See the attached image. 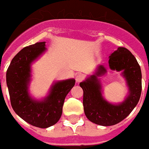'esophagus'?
Here are the masks:
<instances>
[{"label":"esophagus","instance_id":"1","mask_svg":"<svg viewBox=\"0 0 149 149\" xmlns=\"http://www.w3.org/2000/svg\"><path fill=\"white\" fill-rule=\"evenodd\" d=\"M84 79V77L82 75V74H78V75H76L75 77V81L77 83H80V82H81Z\"/></svg>","mask_w":149,"mask_h":149}]
</instances>
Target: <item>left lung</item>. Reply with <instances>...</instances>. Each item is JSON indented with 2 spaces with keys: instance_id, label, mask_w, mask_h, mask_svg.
<instances>
[{
  "instance_id": "1",
  "label": "left lung",
  "mask_w": 149,
  "mask_h": 149,
  "mask_svg": "<svg viewBox=\"0 0 149 149\" xmlns=\"http://www.w3.org/2000/svg\"><path fill=\"white\" fill-rule=\"evenodd\" d=\"M109 67L123 74L129 88V95L122 104L115 105L107 102L102 96L97 77L104 74L106 69L98 66L96 74L85 81L81 82L83 89L84 114L89 121L103 126L114 125L128 116L138 104L141 92V71L136 58L125 47H118L109 56Z\"/></svg>"
}]
</instances>
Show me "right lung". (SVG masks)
Listing matches in <instances>:
<instances>
[{
    "label": "right lung",
    "mask_w": 149,
    "mask_h": 149,
    "mask_svg": "<svg viewBox=\"0 0 149 149\" xmlns=\"http://www.w3.org/2000/svg\"><path fill=\"white\" fill-rule=\"evenodd\" d=\"M45 49V41L24 47L14 57L6 74L10 104L15 113L27 123L41 128L58 122L65 97L75 84L74 79L57 82L45 100L38 102L31 98L27 93L31 64Z\"/></svg>",
    "instance_id": "right-lung-1"
}]
</instances>
